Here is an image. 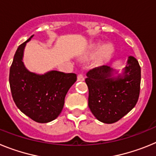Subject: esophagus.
<instances>
[{
    "instance_id": "esophagus-1",
    "label": "esophagus",
    "mask_w": 156,
    "mask_h": 156,
    "mask_svg": "<svg viewBox=\"0 0 156 156\" xmlns=\"http://www.w3.org/2000/svg\"><path fill=\"white\" fill-rule=\"evenodd\" d=\"M77 80L78 81H83L84 80V77L82 73H79L77 76Z\"/></svg>"
}]
</instances>
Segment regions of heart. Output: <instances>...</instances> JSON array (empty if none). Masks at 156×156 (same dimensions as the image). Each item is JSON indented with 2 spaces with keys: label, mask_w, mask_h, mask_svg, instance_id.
<instances>
[{
  "label": "heart",
  "mask_w": 156,
  "mask_h": 156,
  "mask_svg": "<svg viewBox=\"0 0 156 156\" xmlns=\"http://www.w3.org/2000/svg\"><path fill=\"white\" fill-rule=\"evenodd\" d=\"M95 50L97 52H100V58L101 59L105 60V59L111 57L114 51V48L112 45L111 44H107L105 46L103 47L102 44H98L97 46L95 47Z\"/></svg>",
  "instance_id": "heart-1"
}]
</instances>
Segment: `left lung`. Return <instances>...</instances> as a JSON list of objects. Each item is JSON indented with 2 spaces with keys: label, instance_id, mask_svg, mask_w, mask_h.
Listing matches in <instances>:
<instances>
[{
  "label": "left lung",
  "instance_id": "obj_1",
  "mask_svg": "<svg viewBox=\"0 0 156 156\" xmlns=\"http://www.w3.org/2000/svg\"><path fill=\"white\" fill-rule=\"evenodd\" d=\"M114 76L112 69L102 66L89 70L85 79L90 111L96 119L108 124L119 120L137 104L140 85L137 59L129 56L122 75Z\"/></svg>",
  "mask_w": 156,
  "mask_h": 156
}]
</instances>
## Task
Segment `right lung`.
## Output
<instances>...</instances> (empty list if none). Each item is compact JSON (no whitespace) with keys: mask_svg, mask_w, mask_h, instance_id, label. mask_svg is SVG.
Listing matches in <instances>:
<instances>
[{"mask_svg":"<svg viewBox=\"0 0 156 156\" xmlns=\"http://www.w3.org/2000/svg\"><path fill=\"white\" fill-rule=\"evenodd\" d=\"M20 44L14 55L9 73V83L16 106L25 115L37 122L55 119L61 113L66 95L76 81V74L53 70L44 75L31 73L23 62L27 43Z\"/></svg>","mask_w":156,"mask_h":156,"instance_id":"1","label":"right lung"}]
</instances>
